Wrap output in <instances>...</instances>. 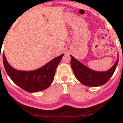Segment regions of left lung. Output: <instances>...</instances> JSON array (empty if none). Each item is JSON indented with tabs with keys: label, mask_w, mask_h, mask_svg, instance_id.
Instances as JSON below:
<instances>
[{
	"label": "left lung",
	"mask_w": 123,
	"mask_h": 123,
	"mask_svg": "<svg viewBox=\"0 0 123 123\" xmlns=\"http://www.w3.org/2000/svg\"><path fill=\"white\" fill-rule=\"evenodd\" d=\"M70 64L75 77L81 84L86 86L98 87L107 83L112 76L118 64V57L112 67L106 71H94L86 67L72 55Z\"/></svg>",
	"instance_id": "left-lung-1"
}]
</instances>
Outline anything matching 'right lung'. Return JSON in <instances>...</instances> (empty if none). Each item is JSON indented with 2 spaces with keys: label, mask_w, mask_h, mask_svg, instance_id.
<instances>
[{
  "label": "right lung",
  "mask_w": 123,
  "mask_h": 123,
  "mask_svg": "<svg viewBox=\"0 0 123 123\" xmlns=\"http://www.w3.org/2000/svg\"><path fill=\"white\" fill-rule=\"evenodd\" d=\"M63 55L62 54L39 69L32 71H20L13 68L7 61L4 54L3 62L7 75L14 84L29 92H36L50 87L54 80L56 68Z\"/></svg>",
  "instance_id": "add662e5"
}]
</instances>
